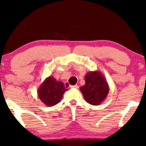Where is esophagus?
Returning a JSON list of instances; mask_svg holds the SVG:
<instances>
[{
    "mask_svg": "<svg viewBox=\"0 0 146 146\" xmlns=\"http://www.w3.org/2000/svg\"><path fill=\"white\" fill-rule=\"evenodd\" d=\"M70 88H78V85L70 86Z\"/></svg>",
    "mask_w": 146,
    "mask_h": 146,
    "instance_id": "obj_1",
    "label": "esophagus"
}]
</instances>
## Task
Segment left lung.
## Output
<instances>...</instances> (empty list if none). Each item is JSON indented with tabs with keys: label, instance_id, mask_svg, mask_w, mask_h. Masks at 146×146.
<instances>
[{
	"label": "left lung",
	"instance_id": "8db88e82",
	"mask_svg": "<svg viewBox=\"0 0 146 146\" xmlns=\"http://www.w3.org/2000/svg\"><path fill=\"white\" fill-rule=\"evenodd\" d=\"M85 85L80 88L85 100L91 105L100 104L109 93V86L99 71L89 72L86 74Z\"/></svg>",
	"mask_w": 146,
	"mask_h": 146
}]
</instances>
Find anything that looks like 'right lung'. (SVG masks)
<instances>
[{
  "mask_svg": "<svg viewBox=\"0 0 146 146\" xmlns=\"http://www.w3.org/2000/svg\"><path fill=\"white\" fill-rule=\"evenodd\" d=\"M67 90L63 82L57 81L53 76H49L40 86L38 96L45 105L50 107L59 103L64 93Z\"/></svg>",
  "mask_w": 146,
  "mask_h": 146,
  "instance_id": "right-lung-1",
  "label": "right lung"
}]
</instances>
